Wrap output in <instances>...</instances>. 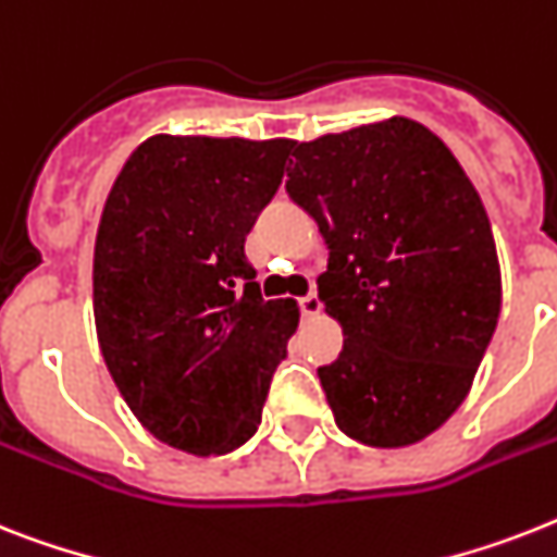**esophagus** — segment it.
<instances>
[{
	"label": "esophagus",
	"instance_id": "esophagus-1",
	"mask_svg": "<svg viewBox=\"0 0 557 557\" xmlns=\"http://www.w3.org/2000/svg\"><path fill=\"white\" fill-rule=\"evenodd\" d=\"M300 309L306 318H314V314H320V309H323V302H320L318 294H306L300 300Z\"/></svg>",
	"mask_w": 557,
	"mask_h": 557
}]
</instances>
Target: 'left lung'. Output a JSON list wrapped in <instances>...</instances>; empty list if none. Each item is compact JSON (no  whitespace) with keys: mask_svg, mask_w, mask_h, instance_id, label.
<instances>
[{"mask_svg":"<svg viewBox=\"0 0 557 557\" xmlns=\"http://www.w3.org/2000/svg\"><path fill=\"white\" fill-rule=\"evenodd\" d=\"M286 191L325 246L320 300L343 325L320 366L334 423L397 449L455 414L500 314V265L472 180L406 116L294 143Z\"/></svg>","mask_w":557,"mask_h":557,"instance_id":"8db88e82","label":"left lung"}]
</instances>
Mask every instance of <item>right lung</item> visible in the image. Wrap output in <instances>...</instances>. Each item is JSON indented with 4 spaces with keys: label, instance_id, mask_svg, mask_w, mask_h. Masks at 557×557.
<instances>
[{
    "label": "right lung",
    "instance_id": "add662e5",
    "mask_svg": "<svg viewBox=\"0 0 557 557\" xmlns=\"http://www.w3.org/2000/svg\"><path fill=\"white\" fill-rule=\"evenodd\" d=\"M288 151L292 139L153 134L102 208L99 351L134 418L188 455H225L255 435L300 323L294 300H263L246 257Z\"/></svg>",
    "mask_w": 557,
    "mask_h": 557
}]
</instances>
